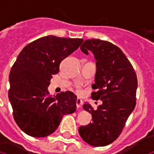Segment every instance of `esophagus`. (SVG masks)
I'll use <instances>...</instances> for the list:
<instances>
[{"label": "esophagus", "mask_w": 154, "mask_h": 154, "mask_svg": "<svg viewBox=\"0 0 154 154\" xmlns=\"http://www.w3.org/2000/svg\"><path fill=\"white\" fill-rule=\"evenodd\" d=\"M82 105V99H76V107H77V109L81 108Z\"/></svg>", "instance_id": "esophagus-1"}]
</instances>
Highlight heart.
Here are the masks:
<instances>
[{"instance_id":"1","label":"heart","mask_w":154,"mask_h":154,"mask_svg":"<svg viewBox=\"0 0 154 154\" xmlns=\"http://www.w3.org/2000/svg\"><path fill=\"white\" fill-rule=\"evenodd\" d=\"M76 92H77L79 95H82V92H83V91H82V89L81 88H79V87H77V88H76Z\"/></svg>"}]
</instances>
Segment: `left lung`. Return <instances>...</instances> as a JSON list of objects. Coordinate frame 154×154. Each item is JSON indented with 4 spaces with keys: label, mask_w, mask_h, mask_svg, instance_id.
<instances>
[{
    "label": "left lung",
    "mask_w": 154,
    "mask_h": 154,
    "mask_svg": "<svg viewBox=\"0 0 154 154\" xmlns=\"http://www.w3.org/2000/svg\"><path fill=\"white\" fill-rule=\"evenodd\" d=\"M80 48L85 55L91 51L96 58L92 98L100 99L103 104L96 110L89 103L83 105L84 109L92 114V123L80 126L79 132L91 146H106L119 137L135 108L137 74L122 50L111 42L89 39Z\"/></svg>",
    "instance_id": "left-lung-1"
}]
</instances>
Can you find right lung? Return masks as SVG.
I'll list each match as a JSON object with an SVG mask.
<instances>
[{
  "mask_svg": "<svg viewBox=\"0 0 154 154\" xmlns=\"http://www.w3.org/2000/svg\"><path fill=\"white\" fill-rule=\"evenodd\" d=\"M82 38L48 35L27 45L14 63L8 98L14 119L22 131L45 137L56 130L64 115L76 109V96L70 91L50 96L48 86L61 62L75 51Z\"/></svg>",
  "mask_w": 154,
  "mask_h": 154,
  "instance_id": "add662e5",
  "label": "right lung"
}]
</instances>
